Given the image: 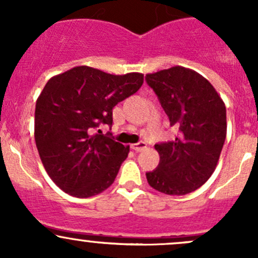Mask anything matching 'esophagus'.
I'll use <instances>...</instances> for the list:
<instances>
[{
	"label": "esophagus",
	"instance_id": "34e87169",
	"mask_svg": "<svg viewBox=\"0 0 258 258\" xmlns=\"http://www.w3.org/2000/svg\"><path fill=\"white\" fill-rule=\"evenodd\" d=\"M146 147H147V144H146V142H144V141H140V142H137V144L131 145V148H132V150L136 151V152H140V151L145 150Z\"/></svg>",
	"mask_w": 258,
	"mask_h": 258
}]
</instances>
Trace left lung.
<instances>
[{"instance_id": "1", "label": "left lung", "mask_w": 258, "mask_h": 258, "mask_svg": "<svg viewBox=\"0 0 258 258\" xmlns=\"http://www.w3.org/2000/svg\"><path fill=\"white\" fill-rule=\"evenodd\" d=\"M171 126L178 127L173 141L155 145L160 163L146 173L156 191L182 196L200 188L217 166L226 140V106L212 85L182 66L146 75Z\"/></svg>"}]
</instances>
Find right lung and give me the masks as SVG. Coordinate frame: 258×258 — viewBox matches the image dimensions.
Listing matches in <instances>:
<instances>
[{
  "instance_id": "right-lung-1",
  "label": "right lung",
  "mask_w": 258,
  "mask_h": 258,
  "mask_svg": "<svg viewBox=\"0 0 258 258\" xmlns=\"http://www.w3.org/2000/svg\"><path fill=\"white\" fill-rule=\"evenodd\" d=\"M144 75H110L77 66L48 80L35 111V141L46 172L66 194L87 199L113 183L130 146L108 135L112 110L136 93Z\"/></svg>"
}]
</instances>
